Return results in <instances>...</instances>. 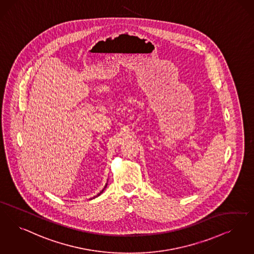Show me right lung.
I'll use <instances>...</instances> for the list:
<instances>
[{
    "label": "right lung",
    "mask_w": 254,
    "mask_h": 254,
    "mask_svg": "<svg viewBox=\"0 0 254 254\" xmlns=\"http://www.w3.org/2000/svg\"><path fill=\"white\" fill-rule=\"evenodd\" d=\"M106 187H107V184H106V186H105V187H104V189H103V190H102L101 192H100V193H98V194H97V195H95V196H94V197H97V196H98V195H100V194H101V193H103V191H104V190H105V188H106ZM94 197H93V198H94Z\"/></svg>",
    "instance_id": "1"
}]
</instances>
